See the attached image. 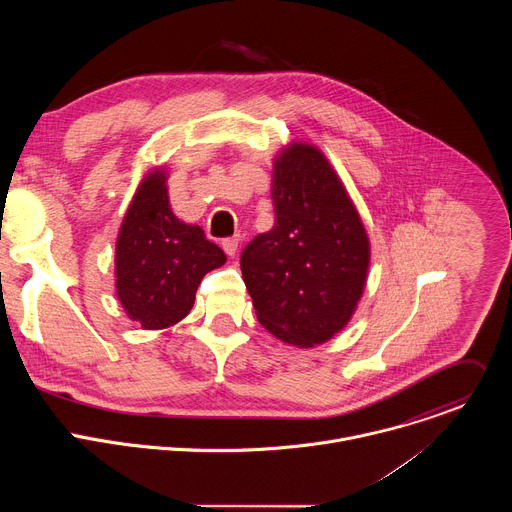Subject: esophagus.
Returning a JSON list of instances; mask_svg holds the SVG:
<instances>
[{"instance_id":"1","label":"esophagus","mask_w":512,"mask_h":512,"mask_svg":"<svg viewBox=\"0 0 512 512\" xmlns=\"http://www.w3.org/2000/svg\"><path fill=\"white\" fill-rule=\"evenodd\" d=\"M239 243H241V237L235 235V237H229V239H223V249L229 257H235L237 249H239Z\"/></svg>"}]
</instances>
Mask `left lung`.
<instances>
[{
    "instance_id": "obj_1",
    "label": "left lung",
    "mask_w": 512,
    "mask_h": 512,
    "mask_svg": "<svg viewBox=\"0 0 512 512\" xmlns=\"http://www.w3.org/2000/svg\"><path fill=\"white\" fill-rule=\"evenodd\" d=\"M275 225L241 255L259 324L298 348L328 342L352 318L367 285L371 243L328 158L291 141L273 160Z\"/></svg>"
}]
</instances>
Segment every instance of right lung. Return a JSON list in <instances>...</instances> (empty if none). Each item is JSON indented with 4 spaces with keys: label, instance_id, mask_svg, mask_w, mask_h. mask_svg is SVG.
I'll use <instances>...</instances> for the list:
<instances>
[{
    "label": "right lung",
    "instance_id": "add662e5",
    "mask_svg": "<svg viewBox=\"0 0 512 512\" xmlns=\"http://www.w3.org/2000/svg\"><path fill=\"white\" fill-rule=\"evenodd\" d=\"M166 182L162 166L141 178L115 243L117 298L143 330H164L184 320L202 277L227 261L198 225L172 212Z\"/></svg>",
    "mask_w": 512,
    "mask_h": 512
}]
</instances>
